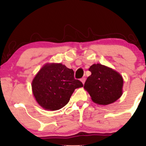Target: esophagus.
I'll use <instances>...</instances> for the list:
<instances>
[{
  "mask_svg": "<svg viewBox=\"0 0 146 146\" xmlns=\"http://www.w3.org/2000/svg\"><path fill=\"white\" fill-rule=\"evenodd\" d=\"M80 80H81V82H82L83 84H84L85 81H86V78H81V79H80Z\"/></svg>",
  "mask_w": 146,
  "mask_h": 146,
  "instance_id": "1",
  "label": "esophagus"
}]
</instances>
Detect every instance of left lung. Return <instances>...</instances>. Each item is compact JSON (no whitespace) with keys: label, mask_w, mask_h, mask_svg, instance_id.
Returning <instances> with one entry per match:
<instances>
[{"label":"left lung","mask_w":146,"mask_h":146,"mask_svg":"<svg viewBox=\"0 0 146 146\" xmlns=\"http://www.w3.org/2000/svg\"><path fill=\"white\" fill-rule=\"evenodd\" d=\"M88 70L91 75L87 78L84 88L95 103L109 104L121 96L123 81L119 73L100 64H93Z\"/></svg>","instance_id":"8db88e82"}]
</instances>
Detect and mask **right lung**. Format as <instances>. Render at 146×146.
I'll list each match as a JSON object with an SVG mask.
<instances>
[{"instance_id":"add662e5","label":"right lung","mask_w":146,"mask_h":146,"mask_svg":"<svg viewBox=\"0 0 146 146\" xmlns=\"http://www.w3.org/2000/svg\"><path fill=\"white\" fill-rule=\"evenodd\" d=\"M37 102L46 110H59L66 105L75 88L83 84L74 78V71L62 64H47L32 82Z\"/></svg>"}]
</instances>
